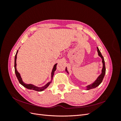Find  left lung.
I'll use <instances>...</instances> for the list:
<instances>
[{
    "label": "left lung",
    "instance_id": "8db88e82",
    "mask_svg": "<svg viewBox=\"0 0 121 121\" xmlns=\"http://www.w3.org/2000/svg\"><path fill=\"white\" fill-rule=\"evenodd\" d=\"M97 52H98V56H99L100 57H101V58H102V64H103V67H102V73H101V74L99 76V77L97 78V79H96L95 81L93 83L91 84H90V85L87 86V90H90V89H91L95 88H96V87H97L102 82V80H103L104 76L105 74V63H104V58L103 56H102V54H101V53L100 52V50H99L98 47H97ZM65 69H66V71H67V68Z\"/></svg>",
    "mask_w": 121,
    "mask_h": 121
}]
</instances>
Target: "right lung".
Instances as JSON below:
<instances>
[{
    "mask_svg": "<svg viewBox=\"0 0 121 121\" xmlns=\"http://www.w3.org/2000/svg\"><path fill=\"white\" fill-rule=\"evenodd\" d=\"M17 52H18V50L17 52V53H16V56H15V58H14V71H15V73H16V76H17V77L18 80H19L20 83L21 84V85H22L24 87H26L27 89H31V90H34L37 91H42L44 90L45 89H46V88L49 85V84H50L51 82H48L47 84H46L45 86H44L41 87H36V86H34L33 85H32V84H25V83H24L23 82L22 79V78L21 77V76H20V73L17 72V68H16V65H17L16 60H17ZM56 65H57V64H55L54 65V67H53V68L52 69V79L54 71H56Z\"/></svg>",
    "mask_w": 121,
    "mask_h": 121,
    "instance_id": "1",
    "label": "right lung"
}]
</instances>
